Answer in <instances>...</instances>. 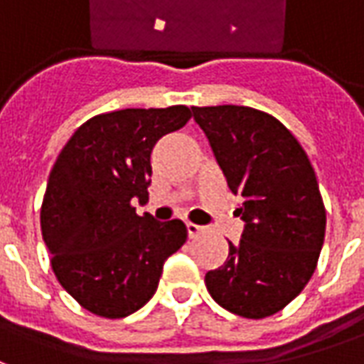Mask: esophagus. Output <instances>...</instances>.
<instances>
[{
    "label": "esophagus",
    "instance_id": "esophagus-1",
    "mask_svg": "<svg viewBox=\"0 0 364 364\" xmlns=\"http://www.w3.org/2000/svg\"><path fill=\"white\" fill-rule=\"evenodd\" d=\"M206 228L205 226H198V224H193V222H187V234L189 237H197L200 234H205Z\"/></svg>",
    "mask_w": 364,
    "mask_h": 364
}]
</instances>
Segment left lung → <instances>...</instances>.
<instances>
[{
    "mask_svg": "<svg viewBox=\"0 0 364 364\" xmlns=\"http://www.w3.org/2000/svg\"><path fill=\"white\" fill-rule=\"evenodd\" d=\"M245 222L228 259L205 277L228 312L261 320L281 312L316 271L326 206L310 159L281 120L240 105L191 107Z\"/></svg>",
    "mask_w": 364,
    "mask_h": 364,
    "instance_id": "8db88e82",
    "label": "left lung"
}]
</instances>
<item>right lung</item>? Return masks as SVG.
<instances>
[{"instance_id":"add662e5","label":"right lung","mask_w":364,"mask_h":364,"mask_svg":"<svg viewBox=\"0 0 364 364\" xmlns=\"http://www.w3.org/2000/svg\"><path fill=\"white\" fill-rule=\"evenodd\" d=\"M189 119L185 105L103 112L56 158L41 206L43 240L60 284L95 316L119 320L140 310L167 257L187 242L181 220L138 216L132 200H148L156 142Z\"/></svg>"}]
</instances>
